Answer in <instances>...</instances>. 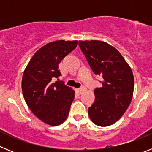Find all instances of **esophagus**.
<instances>
[{
  "instance_id": "1",
  "label": "esophagus",
  "mask_w": 152,
  "mask_h": 152,
  "mask_svg": "<svg viewBox=\"0 0 152 152\" xmlns=\"http://www.w3.org/2000/svg\"><path fill=\"white\" fill-rule=\"evenodd\" d=\"M84 91H85V88H84V87H81V88L77 89V91L78 94H82Z\"/></svg>"
}]
</instances>
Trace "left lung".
I'll list each match as a JSON object with an SVG mask.
<instances>
[{
  "mask_svg": "<svg viewBox=\"0 0 152 152\" xmlns=\"http://www.w3.org/2000/svg\"><path fill=\"white\" fill-rule=\"evenodd\" d=\"M79 46L93 72L103 79L102 88L94 90L89 116L96 126H110L121 118L131 103L133 74L120 52L105 42L79 41Z\"/></svg>",
  "mask_w": 152,
  "mask_h": 152,
  "instance_id": "left-lung-1",
  "label": "left lung"
}]
</instances>
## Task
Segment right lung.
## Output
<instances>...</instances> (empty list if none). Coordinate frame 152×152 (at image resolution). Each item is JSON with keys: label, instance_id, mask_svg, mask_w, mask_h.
<instances>
[{"label": "right lung", "instance_id": "add662e5", "mask_svg": "<svg viewBox=\"0 0 152 152\" xmlns=\"http://www.w3.org/2000/svg\"><path fill=\"white\" fill-rule=\"evenodd\" d=\"M77 41L58 40L40 48L23 72L22 91L35 116L50 126H58L68 116L75 91L63 81L52 82L61 75L58 64L77 47Z\"/></svg>", "mask_w": 152, "mask_h": 152}]
</instances>
